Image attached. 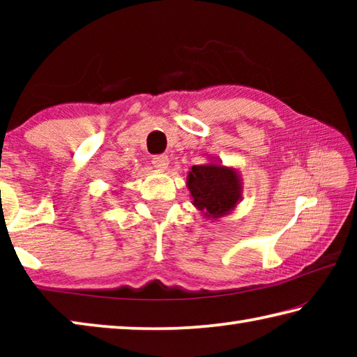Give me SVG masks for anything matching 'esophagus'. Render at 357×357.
I'll return each mask as SVG.
<instances>
[{
	"label": "esophagus",
	"mask_w": 357,
	"mask_h": 357,
	"mask_svg": "<svg viewBox=\"0 0 357 357\" xmlns=\"http://www.w3.org/2000/svg\"><path fill=\"white\" fill-rule=\"evenodd\" d=\"M168 164H170V159H168V155H165V154L153 157V165L157 168V170L165 172L168 168Z\"/></svg>",
	"instance_id": "34e87169"
}]
</instances>
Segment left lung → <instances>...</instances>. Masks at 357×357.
Listing matches in <instances>:
<instances>
[{
	"instance_id": "1",
	"label": "left lung",
	"mask_w": 357,
	"mask_h": 357,
	"mask_svg": "<svg viewBox=\"0 0 357 357\" xmlns=\"http://www.w3.org/2000/svg\"><path fill=\"white\" fill-rule=\"evenodd\" d=\"M209 160L208 164L192 167L187 174V189L193 206L202 211L206 219L219 220L243 200V179L238 168Z\"/></svg>"
}]
</instances>
